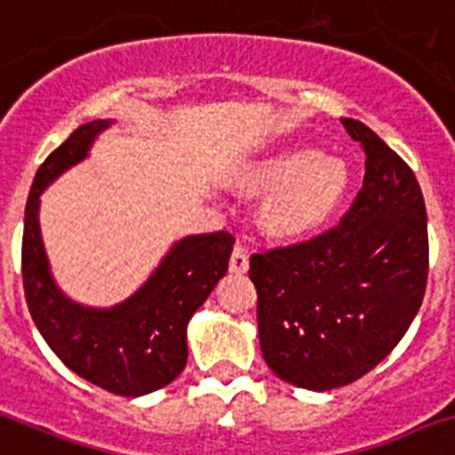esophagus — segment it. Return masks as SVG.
<instances>
[{"label": "esophagus", "instance_id": "34e87169", "mask_svg": "<svg viewBox=\"0 0 455 455\" xmlns=\"http://www.w3.org/2000/svg\"><path fill=\"white\" fill-rule=\"evenodd\" d=\"M230 270L237 272V275H242V272L249 270V251H246L242 244H237L235 249H232Z\"/></svg>", "mask_w": 455, "mask_h": 455}]
</instances>
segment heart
Returning a JSON list of instances; mask_svg holds the SVG:
<instances>
[{
    "instance_id": "b5f03b06",
    "label": "heart",
    "mask_w": 455,
    "mask_h": 455,
    "mask_svg": "<svg viewBox=\"0 0 455 455\" xmlns=\"http://www.w3.org/2000/svg\"><path fill=\"white\" fill-rule=\"evenodd\" d=\"M242 183L270 190L263 223L277 235H303L324 223L343 199L347 173L338 159L315 150L284 145L253 159L242 171Z\"/></svg>"
}]
</instances>
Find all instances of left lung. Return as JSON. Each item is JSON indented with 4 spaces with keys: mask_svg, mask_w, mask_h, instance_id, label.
Listing matches in <instances>:
<instances>
[{
    "mask_svg": "<svg viewBox=\"0 0 455 455\" xmlns=\"http://www.w3.org/2000/svg\"><path fill=\"white\" fill-rule=\"evenodd\" d=\"M364 148L362 190L338 228L251 256L258 338L275 376L324 392L380 364L411 326L427 284L420 185L369 126L340 119Z\"/></svg>",
    "mask_w": 455,
    "mask_h": 455,
    "instance_id": "8db88e82",
    "label": "left lung"
}]
</instances>
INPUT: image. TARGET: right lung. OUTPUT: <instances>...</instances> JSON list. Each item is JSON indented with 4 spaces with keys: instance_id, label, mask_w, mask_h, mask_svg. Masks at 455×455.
Wrapping results in <instances>:
<instances>
[{
    "instance_id": "add662e5",
    "label": "right lung",
    "mask_w": 455,
    "mask_h": 455,
    "mask_svg": "<svg viewBox=\"0 0 455 455\" xmlns=\"http://www.w3.org/2000/svg\"><path fill=\"white\" fill-rule=\"evenodd\" d=\"M110 119L72 131L39 166L25 206L23 286L32 322L56 357L84 380L122 397L169 385L188 362V322L228 272L230 232L190 235L171 246L140 289L112 307H86L51 277L39 230V197L60 173L86 159Z\"/></svg>"
}]
</instances>
